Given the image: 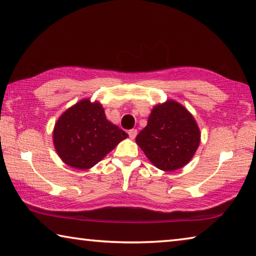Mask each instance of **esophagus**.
<instances>
[{
    "instance_id": "34e87169",
    "label": "esophagus",
    "mask_w": 256,
    "mask_h": 256,
    "mask_svg": "<svg viewBox=\"0 0 256 256\" xmlns=\"http://www.w3.org/2000/svg\"><path fill=\"white\" fill-rule=\"evenodd\" d=\"M128 136L131 138H134L136 136V134H138V131L136 128H132V130H130V131L128 132Z\"/></svg>"
}]
</instances>
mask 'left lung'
<instances>
[{"label":"left lung","mask_w":256,"mask_h":256,"mask_svg":"<svg viewBox=\"0 0 256 256\" xmlns=\"http://www.w3.org/2000/svg\"><path fill=\"white\" fill-rule=\"evenodd\" d=\"M136 141L156 167L172 172L192 159L200 144V130L183 106L168 100L154 108Z\"/></svg>","instance_id":"1"}]
</instances>
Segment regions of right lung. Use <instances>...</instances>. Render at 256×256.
<instances>
[{
	"mask_svg": "<svg viewBox=\"0 0 256 256\" xmlns=\"http://www.w3.org/2000/svg\"><path fill=\"white\" fill-rule=\"evenodd\" d=\"M126 136L123 130L107 120L100 104L88 99L64 112L53 133L60 158L78 170L94 166Z\"/></svg>",
	"mask_w": 256,
	"mask_h": 256,
	"instance_id": "right-lung-1",
	"label": "right lung"
}]
</instances>
